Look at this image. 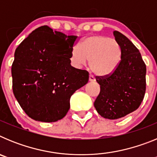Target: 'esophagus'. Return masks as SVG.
<instances>
[{"label": "esophagus", "mask_w": 157, "mask_h": 157, "mask_svg": "<svg viewBox=\"0 0 157 157\" xmlns=\"http://www.w3.org/2000/svg\"><path fill=\"white\" fill-rule=\"evenodd\" d=\"M89 81L90 82H95L96 81V78H94V76L93 75H90V76H89Z\"/></svg>", "instance_id": "1"}]
</instances>
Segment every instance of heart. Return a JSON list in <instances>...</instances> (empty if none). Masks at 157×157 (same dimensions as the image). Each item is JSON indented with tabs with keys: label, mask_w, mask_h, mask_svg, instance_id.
Instances as JSON below:
<instances>
[{
	"label": "heart",
	"mask_w": 157,
	"mask_h": 157,
	"mask_svg": "<svg viewBox=\"0 0 157 157\" xmlns=\"http://www.w3.org/2000/svg\"><path fill=\"white\" fill-rule=\"evenodd\" d=\"M120 48L116 40L102 35L91 36L84 40L81 50L77 46L72 48L70 61L76 67L85 65L94 74L105 76L112 74L120 61Z\"/></svg>",
	"instance_id": "b5f03b06"
}]
</instances>
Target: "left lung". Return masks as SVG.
Wrapping results in <instances>:
<instances>
[{"label":"left lung","instance_id":"obj_1","mask_svg":"<svg viewBox=\"0 0 157 157\" xmlns=\"http://www.w3.org/2000/svg\"><path fill=\"white\" fill-rule=\"evenodd\" d=\"M120 48V61L110 75L97 77L101 92L94 101L102 117L117 120L138 109L145 93L146 66L139 50L120 32L113 31Z\"/></svg>","mask_w":157,"mask_h":157}]
</instances>
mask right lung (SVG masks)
<instances>
[{
	"mask_svg": "<svg viewBox=\"0 0 157 157\" xmlns=\"http://www.w3.org/2000/svg\"><path fill=\"white\" fill-rule=\"evenodd\" d=\"M77 40L78 36L42 26L16 49L12 66L13 94L33 120L52 123L63 119L70 109L72 94L88 82V72L71 65V52Z\"/></svg>",
	"mask_w": 157,
	"mask_h": 157,
	"instance_id": "right-lung-1",
	"label": "right lung"
}]
</instances>
